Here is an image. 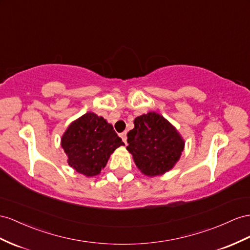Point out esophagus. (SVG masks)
I'll return each instance as SVG.
<instances>
[{
    "label": "esophagus",
    "mask_w": 250,
    "mask_h": 250,
    "mask_svg": "<svg viewBox=\"0 0 250 250\" xmlns=\"http://www.w3.org/2000/svg\"><path fill=\"white\" fill-rule=\"evenodd\" d=\"M120 137H121V139L124 140V143L126 145V132H123L120 134Z\"/></svg>",
    "instance_id": "obj_1"
}]
</instances>
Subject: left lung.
<instances>
[{"label":"left lung","mask_w":250,"mask_h":250,"mask_svg":"<svg viewBox=\"0 0 250 250\" xmlns=\"http://www.w3.org/2000/svg\"><path fill=\"white\" fill-rule=\"evenodd\" d=\"M126 146L138 169L148 176L164 174L173 168L184 150V140L162 115L150 112L134 120Z\"/></svg>","instance_id":"left-lung-1"}]
</instances>
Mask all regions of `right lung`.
<instances>
[{"instance_id": "1", "label": "right lung", "mask_w": 250, "mask_h": 250, "mask_svg": "<svg viewBox=\"0 0 250 250\" xmlns=\"http://www.w3.org/2000/svg\"><path fill=\"white\" fill-rule=\"evenodd\" d=\"M123 145L112 125L94 113H86L70 124L61 139L68 165L86 176L99 174L115 149Z\"/></svg>"}]
</instances>
